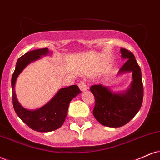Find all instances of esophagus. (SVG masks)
Returning <instances> with one entry per match:
<instances>
[{"mask_svg":"<svg viewBox=\"0 0 160 160\" xmlns=\"http://www.w3.org/2000/svg\"><path fill=\"white\" fill-rule=\"evenodd\" d=\"M78 87H79L80 90H82V91H85V90L88 89V86L86 85V83L84 81H82V82H80L79 84H78Z\"/></svg>","mask_w":160,"mask_h":160,"instance_id":"esophagus-1","label":"esophagus"}]
</instances>
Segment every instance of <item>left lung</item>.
Instances as JSON below:
<instances>
[{"label": "left lung", "mask_w": 160, "mask_h": 160, "mask_svg": "<svg viewBox=\"0 0 160 160\" xmlns=\"http://www.w3.org/2000/svg\"><path fill=\"white\" fill-rule=\"evenodd\" d=\"M122 58L127 62L120 68L119 75L132 72L131 86L125 92H114L108 87L95 84L90 91L95 97L93 116L102 125L119 128L126 125L140 109L143 100L142 72L135 56L126 49H121Z\"/></svg>", "instance_id": "1"}]
</instances>
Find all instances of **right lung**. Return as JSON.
<instances>
[{"label":"right lung","instance_id":"add662e5","mask_svg":"<svg viewBox=\"0 0 160 160\" xmlns=\"http://www.w3.org/2000/svg\"><path fill=\"white\" fill-rule=\"evenodd\" d=\"M48 54H50L48 48L38 49L26 52L18 59L15 70L12 76V104L15 113L26 125L38 132H50L60 128L68 115L70 101L81 92L78 86L71 85L59 90L48 103L39 109L27 110L21 105L15 92L18 76L29 64Z\"/></svg>","mask_w":160,"mask_h":160}]
</instances>
